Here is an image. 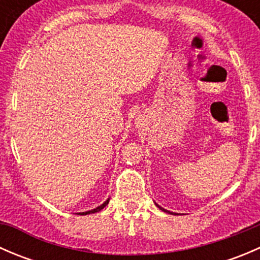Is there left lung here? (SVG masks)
I'll use <instances>...</instances> for the list:
<instances>
[{
	"instance_id": "left-lung-1",
	"label": "left lung",
	"mask_w": 260,
	"mask_h": 260,
	"mask_svg": "<svg viewBox=\"0 0 260 260\" xmlns=\"http://www.w3.org/2000/svg\"><path fill=\"white\" fill-rule=\"evenodd\" d=\"M157 206H158V205H157ZM158 208H159V209H161V210H164V211H166V212H170V211H167V210H165V209H162V208H161V206H158Z\"/></svg>"
}]
</instances>
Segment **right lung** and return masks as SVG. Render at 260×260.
<instances>
[{"label":"right lung","mask_w":260,"mask_h":260,"mask_svg":"<svg viewBox=\"0 0 260 260\" xmlns=\"http://www.w3.org/2000/svg\"><path fill=\"white\" fill-rule=\"evenodd\" d=\"M108 203H109V200H107L106 203L102 204V205H101V206H98V208H96V209H93V210L86 211V212H79V214H80V215H86V214H94V212H98V211H101L102 209L106 208V205H108Z\"/></svg>","instance_id":"add662e5"}]
</instances>
